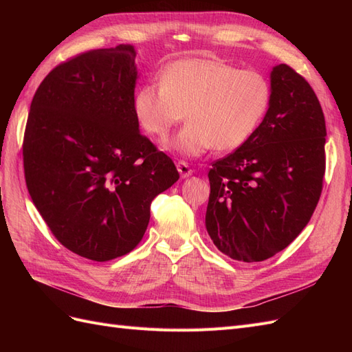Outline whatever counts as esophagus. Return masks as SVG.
<instances>
[{
    "instance_id": "esophagus-1",
    "label": "esophagus",
    "mask_w": 352,
    "mask_h": 352,
    "mask_svg": "<svg viewBox=\"0 0 352 352\" xmlns=\"http://www.w3.org/2000/svg\"><path fill=\"white\" fill-rule=\"evenodd\" d=\"M176 167H177V170H179L180 176H182L184 179H185V177H189L190 175H192V168H190V167L188 166V163H185V162H179V163L176 164Z\"/></svg>"
}]
</instances>
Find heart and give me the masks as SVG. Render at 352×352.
<instances>
[{"mask_svg":"<svg viewBox=\"0 0 352 352\" xmlns=\"http://www.w3.org/2000/svg\"><path fill=\"white\" fill-rule=\"evenodd\" d=\"M133 95V111L142 129L164 138L188 116V123L170 142L188 157L235 150L257 131L272 102L264 74L241 70L212 58H182Z\"/></svg>","mask_w":352,"mask_h":352,"instance_id":"heart-1","label":"heart"}]
</instances>
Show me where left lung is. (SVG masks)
Returning a JSON list of instances; mask_svg holds the SVG:
<instances>
[{
    "mask_svg": "<svg viewBox=\"0 0 352 352\" xmlns=\"http://www.w3.org/2000/svg\"><path fill=\"white\" fill-rule=\"evenodd\" d=\"M324 136V114L310 83L287 65L273 67L264 120L208 172L206 226L223 254L264 261L300 235L322 195Z\"/></svg>",
    "mask_w": 352,
    "mask_h": 352,
    "instance_id": "obj_1",
    "label": "left lung"
}]
</instances>
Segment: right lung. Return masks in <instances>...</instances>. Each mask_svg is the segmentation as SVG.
Segmentation results:
<instances>
[{
    "mask_svg": "<svg viewBox=\"0 0 352 352\" xmlns=\"http://www.w3.org/2000/svg\"><path fill=\"white\" fill-rule=\"evenodd\" d=\"M135 50H91L60 63L38 87L23 136L26 186L56 239L83 258L131 252L151 202L179 179L133 111Z\"/></svg>",
    "mask_w": 352,
    "mask_h": 352,
    "instance_id": "1",
    "label": "right lung"
}]
</instances>
